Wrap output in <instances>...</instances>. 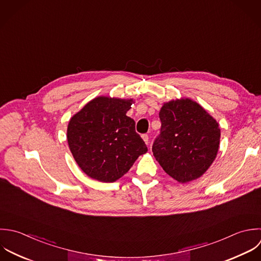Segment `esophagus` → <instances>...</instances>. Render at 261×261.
Segmentation results:
<instances>
[{
    "label": "esophagus",
    "mask_w": 261,
    "mask_h": 261,
    "mask_svg": "<svg viewBox=\"0 0 261 261\" xmlns=\"http://www.w3.org/2000/svg\"><path fill=\"white\" fill-rule=\"evenodd\" d=\"M141 137H142L143 141L145 142V144H148V135L147 134H143Z\"/></svg>",
    "instance_id": "esophagus-1"
}]
</instances>
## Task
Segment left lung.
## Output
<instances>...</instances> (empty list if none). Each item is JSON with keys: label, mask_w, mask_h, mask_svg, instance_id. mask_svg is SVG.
Returning <instances> with one entry per match:
<instances>
[{"label": "left lung", "mask_w": 261, "mask_h": 261, "mask_svg": "<svg viewBox=\"0 0 261 261\" xmlns=\"http://www.w3.org/2000/svg\"><path fill=\"white\" fill-rule=\"evenodd\" d=\"M161 134L152 152L164 171L179 183L200 178L217 158L221 129L199 103L190 98L164 102Z\"/></svg>", "instance_id": "1"}]
</instances>
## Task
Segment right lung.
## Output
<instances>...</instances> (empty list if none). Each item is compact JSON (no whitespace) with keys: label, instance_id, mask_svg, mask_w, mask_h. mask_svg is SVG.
<instances>
[{"label":"right lung","instance_id":"right-lung-1","mask_svg":"<svg viewBox=\"0 0 261 261\" xmlns=\"http://www.w3.org/2000/svg\"><path fill=\"white\" fill-rule=\"evenodd\" d=\"M132 98L97 96L69 121L67 140L79 168L90 178L113 183L123 177L147 147L126 114Z\"/></svg>","mask_w":261,"mask_h":261}]
</instances>
